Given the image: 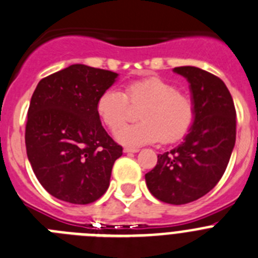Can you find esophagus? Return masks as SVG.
I'll list each match as a JSON object with an SVG mask.
<instances>
[{
	"label": "esophagus",
	"instance_id": "esophagus-1",
	"mask_svg": "<svg viewBox=\"0 0 258 258\" xmlns=\"http://www.w3.org/2000/svg\"><path fill=\"white\" fill-rule=\"evenodd\" d=\"M138 151H140V150L133 149V147H124L125 154H134V152H138Z\"/></svg>",
	"mask_w": 258,
	"mask_h": 258
}]
</instances>
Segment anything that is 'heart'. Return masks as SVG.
<instances>
[{
	"mask_svg": "<svg viewBox=\"0 0 258 258\" xmlns=\"http://www.w3.org/2000/svg\"><path fill=\"white\" fill-rule=\"evenodd\" d=\"M143 107L141 121L120 128L130 115V104ZM97 113L108 129L116 131L121 143L141 146L157 142L173 143L183 138L195 121V103L188 95L178 92L174 84L159 79L133 80L125 85L124 93L107 89L97 101Z\"/></svg>",
	"mask_w": 258,
	"mask_h": 258,
	"instance_id": "b5f03b06",
	"label": "heart"
}]
</instances>
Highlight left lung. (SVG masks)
<instances>
[{"mask_svg": "<svg viewBox=\"0 0 258 258\" xmlns=\"http://www.w3.org/2000/svg\"><path fill=\"white\" fill-rule=\"evenodd\" d=\"M190 83L195 121L183 142L157 155L145 175L150 192L160 202L181 206L204 197L218 183L236 138V111L220 77L198 67H175Z\"/></svg>", "mask_w": 258, "mask_h": 258, "instance_id": "obj_1", "label": "left lung"}]
</instances>
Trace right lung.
<instances>
[{
	"instance_id": "1",
	"label": "right lung",
	"mask_w": 258,
	"mask_h": 258,
	"mask_svg": "<svg viewBox=\"0 0 258 258\" xmlns=\"http://www.w3.org/2000/svg\"><path fill=\"white\" fill-rule=\"evenodd\" d=\"M116 77L112 71L72 64L44 77L33 92L27 156L42 187L56 199L89 204L108 188L122 147L102 126L97 101Z\"/></svg>"
}]
</instances>
